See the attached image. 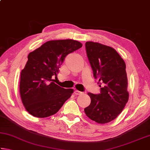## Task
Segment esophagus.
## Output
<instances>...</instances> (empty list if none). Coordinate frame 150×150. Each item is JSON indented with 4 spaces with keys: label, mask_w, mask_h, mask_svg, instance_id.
I'll use <instances>...</instances> for the list:
<instances>
[{
    "label": "esophagus",
    "mask_w": 150,
    "mask_h": 150,
    "mask_svg": "<svg viewBox=\"0 0 150 150\" xmlns=\"http://www.w3.org/2000/svg\"><path fill=\"white\" fill-rule=\"evenodd\" d=\"M82 93H83L82 92H81V91H79L77 90H75L74 91V94H75V95H81V94H82Z\"/></svg>",
    "instance_id": "34e87169"
}]
</instances>
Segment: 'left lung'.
<instances>
[{
	"label": "left lung",
	"instance_id": "1",
	"mask_svg": "<svg viewBox=\"0 0 150 150\" xmlns=\"http://www.w3.org/2000/svg\"><path fill=\"white\" fill-rule=\"evenodd\" d=\"M86 52L100 93H88L91 102L85 108L88 118L105 124L120 115L128 100L126 64L117 52L99 43H85Z\"/></svg>",
	"mask_w": 150,
	"mask_h": 150
}]
</instances>
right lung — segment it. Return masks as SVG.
I'll return each instance as SVG.
<instances>
[{"label":"right lung","instance_id":"1","mask_svg":"<svg viewBox=\"0 0 150 150\" xmlns=\"http://www.w3.org/2000/svg\"><path fill=\"white\" fill-rule=\"evenodd\" d=\"M81 47L73 40H52L28 54L20 74V93L30 115L38 118L54 115L70 98L73 89L59 87L52 77H56L65 57Z\"/></svg>","mask_w":150,"mask_h":150}]
</instances>
